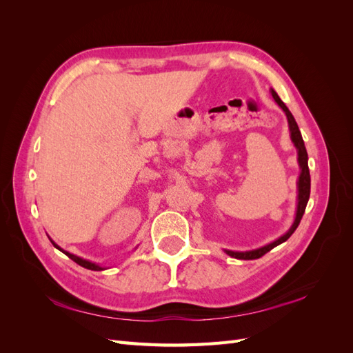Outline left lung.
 <instances>
[{
    "label": "left lung",
    "mask_w": 353,
    "mask_h": 353,
    "mask_svg": "<svg viewBox=\"0 0 353 353\" xmlns=\"http://www.w3.org/2000/svg\"><path fill=\"white\" fill-rule=\"evenodd\" d=\"M271 94L274 100L276 101V104L280 105V108L285 112L287 116V121H288V128H290V134H292V141L294 143L296 148H297V160H299V165H301V176H299V197H297V212H296V219L294 223L292 225V228L288 230V232H285L283 237H280L279 240H275L271 244H266L261 249H256L252 252H231V250H225L231 258H236V259H243V261H252V259H259L265 253H268L270 250H272L275 245H279L281 243H284L285 240L290 239L292 234L296 231V228L299 227V223L302 221V216L305 213L306 205H307V200H309V194H311V175H309V168H307V153H306V148H305V143H303V138L301 131H299V126L294 121L293 114L290 113V110L287 109V105L281 101V99L276 95V92L274 90H271Z\"/></svg>",
    "instance_id": "1"
}]
</instances>
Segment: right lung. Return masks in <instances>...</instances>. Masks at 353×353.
Listing matches in <instances>:
<instances>
[{
  "label": "right lung",
  "mask_w": 353,
  "mask_h": 353,
  "mask_svg": "<svg viewBox=\"0 0 353 353\" xmlns=\"http://www.w3.org/2000/svg\"><path fill=\"white\" fill-rule=\"evenodd\" d=\"M51 243H52V245H54V248L56 249H59L60 252H63V253H65L66 256H68V258H70L73 262H77L78 265H81V266H83V268H87V270H91V271H101L103 268H101V266H99V265H95V263H91V262H88V261H85V259H81V258H78V256H74V254H72V253H69V252H65V250H63V249H60L59 248V245L54 243V241H52V240H50Z\"/></svg>",
  "instance_id": "add662e5"
}]
</instances>
